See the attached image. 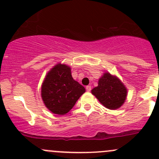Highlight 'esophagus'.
<instances>
[{"label":"esophagus","instance_id":"34e87169","mask_svg":"<svg viewBox=\"0 0 159 159\" xmlns=\"http://www.w3.org/2000/svg\"><path fill=\"white\" fill-rule=\"evenodd\" d=\"M86 90H87V91H91V86H90V85L86 86Z\"/></svg>","mask_w":159,"mask_h":159}]
</instances>
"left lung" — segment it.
<instances>
[{"instance_id":"1","label":"left lung","mask_w":159,"mask_h":159,"mask_svg":"<svg viewBox=\"0 0 159 159\" xmlns=\"http://www.w3.org/2000/svg\"><path fill=\"white\" fill-rule=\"evenodd\" d=\"M99 102L111 110L120 108L127 97V89L123 83L108 72L98 80V85L91 90Z\"/></svg>"}]
</instances>
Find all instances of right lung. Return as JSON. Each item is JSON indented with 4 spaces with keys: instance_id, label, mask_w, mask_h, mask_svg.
I'll return each instance as SVG.
<instances>
[{
    "instance_id": "1",
    "label": "right lung",
    "mask_w": 159,
    "mask_h": 159,
    "mask_svg": "<svg viewBox=\"0 0 159 159\" xmlns=\"http://www.w3.org/2000/svg\"><path fill=\"white\" fill-rule=\"evenodd\" d=\"M85 89L71 76L70 68L57 64L49 70L41 86V97L48 109L57 115L68 113Z\"/></svg>"
}]
</instances>
